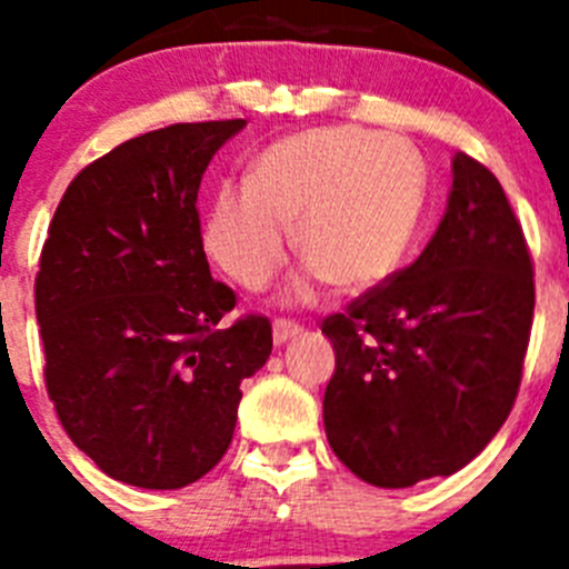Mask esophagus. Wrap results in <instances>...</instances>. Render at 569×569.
Instances as JSON below:
<instances>
[{"label": "esophagus", "mask_w": 569, "mask_h": 569, "mask_svg": "<svg viewBox=\"0 0 569 569\" xmlns=\"http://www.w3.org/2000/svg\"><path fill=\"white\" fill-rule=\"evenodd\" d=\"M301 333V328L296 325V321H288V319H279L273 321V341L276 345H288L290 339H296V336Z\"/></svg>", "instance_id": "1"}]
</instances>
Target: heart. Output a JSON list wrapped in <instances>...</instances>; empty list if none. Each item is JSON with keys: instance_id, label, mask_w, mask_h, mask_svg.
Returning <instances> with one entry per match:
<instances>
[{"instance_id": "obj_1", "label": "heart", "mask_w": 569, "mask_h": 569, "mask_svg": "<svg viewBox=\"0 0 569 569\" xmlns=\"http://www.w3.org/2000/svg\"><path fill=\"white\" fill-rule=\"evenodd\" d=\"M250 184H224L204 213L213 264L244 290H264L284 268L290 228L308 259L293 288L359 293L387 281L410 253L427 202L421 156L407 139L365 128L284 136L250 164Z\"/></svg>"}]
</instances>
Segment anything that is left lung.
Returning <instances> with one entry per match:
<instances>
[{
  "instance_id": "left-lung-1",
  "label": "left lung",
  "mask_w": 569,
  "mask_h": 569,
  "mask_svg": "<svg viewBox=\"0 0 569 569\" xmlns=\"http://www.w3.org/2000/svg\"><path fill=\"white\" fill-rule=\"evenodd\" d=\"M532 308L519 219L499 179L456 153L419 259L321 325L336 350L325 433L341 465L390 490L470 465L519 393Z\"/></svg>"
}]
</instances>
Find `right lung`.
Segmentation results:
<instances>
[{"mask_svg":"<svg viewBox=\"0 0 569 569\" xmlns=\"http://www.w3.org/2000/svg\"><path fill=\"white\" fill-rule=\"evenodd\" d=\"M244 119L128 139L68 184L37 273L44 385L70 441L110 479L179 490L230 447L241 381L273 350L264 316L224 328L199 184Z\"/></svg>","mask_w":569,"mask_h":569,"instance_id":"add662e5","label":"right lung"}]
</instances>
